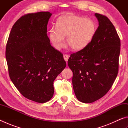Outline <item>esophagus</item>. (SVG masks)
I'll list each match as a JSON object with an SVG mask.
<instances>
[{
  "label": "esophagus",
  "instance_id": "esophagus-1",
  "mask_svg": "<svg viewBox=\"0 0 128 128\" xmlns=\"http://www.w3.org/2000/svg\"><path fill=\"white\" fill-rule=\"evenodd\" d=\"M63 57H64V59L65 60V61L68 62V60L69 59V56L68 55H66V54H64Z\"/></svg>",
  "mask_w": 128,
  "mask_h": 128
}]
</instances>
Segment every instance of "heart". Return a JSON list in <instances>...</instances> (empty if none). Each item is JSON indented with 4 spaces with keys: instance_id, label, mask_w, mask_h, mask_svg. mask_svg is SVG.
<instances>
[{
    "instance_id": "b5f03b06",
    "label": "heart",
    "mask_w": 128,
    "mask_h": 128,
    "mask_svg": "<svg viewBox=\"0 0 128 128\" xmlns=\"http://www.w3.org/2000/svg\"><path fill=\"white\" fill-rule=\"evenodd\" d=\"M95 32L94 21L88 18L69 14L59 17L56 28H52L49 32L50 40L56 49L59 50L64 44V36L66 43L74 51L84 48L92 40Z\"/></svg>"
}]
</instances>
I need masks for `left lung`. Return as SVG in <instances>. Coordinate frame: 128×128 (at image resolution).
I'll return each instance as SVG.
<instances>
[{"instance_id":"8db88e82","label":"left lung","mask_w":128,"mask_h":128,"mask_svg":"<svg viewBox=\"0 0 128 128\" xmlns=\"http://www.w3.org/2000/svg\"><path fill=\"white\" fill-rule=\"evenodd\" d=\"M99 26L91 42L72 53L68 64L73 72L72 84L76 98L92 103L107 94L118 72L120 39L107 17L95 14Z\"/></svg>"}]
</instances>
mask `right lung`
I'll return each instance as SVG.
<instances>
[{"instance_id":"right-lung-1","label":"right lung","mask_w":128,"mask_h":128,"mask_svg":"<svg viewBox=\"0 0 128 128\" xmlns=\"http://www.w3.org/2000/svg\"><path fill=\"white\" fill-rule=\"evenodd\" d=\"M52 14L21 16L13 25L6 49L8 73L24 96L45 103L53 96L54 81L66 66L61 52L51 46L47 26Z\"/></svg>"}]
</instances>
